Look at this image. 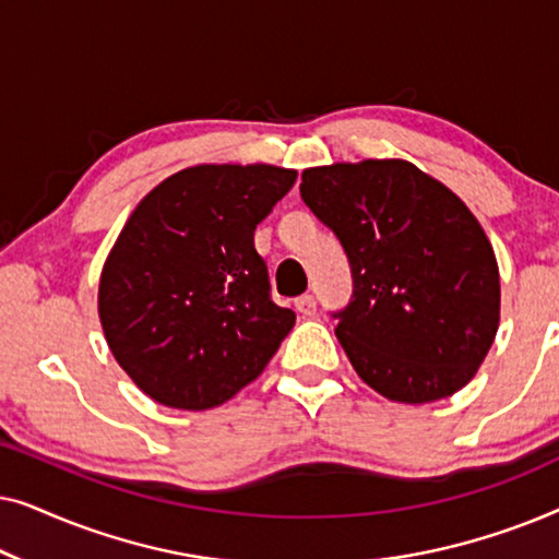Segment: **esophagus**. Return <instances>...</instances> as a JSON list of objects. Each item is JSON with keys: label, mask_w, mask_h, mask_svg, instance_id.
<instances>
[{"label": "esophagus", "mask_w": 559, "mask_h": 559, "mask_svg": "<svg viewBox=\"0 0 559 559\" xmlns=\"http://www.w3.org/2000/svg\"><path fill=\"white\" fill-rule=\"evenodd\" d=\"M295 308H297V312H302L305 318H312L318 312V302H316V297H312V295H300L295 300Z\"/></svg>", "instance_id": "esophagus-1"}]
</instances>
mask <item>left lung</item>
<instances>
[{"instance_id":"obj_1","label":"left lung","mask_w":559,"mask_h":559,"mask_svg":"<svg viewBox=\"0 0 559 559\" xmlns=\"http://www.w3.org/2000/svg\"><path fill=\"white\" fill-rule=\"evenodd\" d=\"M300 195L348 257L354 295L331 316L358 377L407 404L468 384L501 305L499 264L468 205L407 159L312 167Z\"/></svg>"}]
</instances>
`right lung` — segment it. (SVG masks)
<instances>
[{
    "mask_svg": "<svg viewBox=\"0 0 559 559\" xmlns=\"http://www.w3.org/2000/svg\"><path fill=\"white\" fill-rule=\"evenodd\" d=\"M295 180L274 165H195L150 190L121 228L98 282V318L114 358L155 402L218 407L293 331L254 228Z\"/></svg>",
    "mask_w": 559,
    "mask_h": 559,
    "instance_id": "1",
    "label": "right lung"
}]
</instances>
